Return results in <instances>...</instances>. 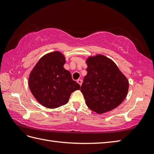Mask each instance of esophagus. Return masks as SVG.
<instances>
[{
	"label": "esophagus",
	"mask_w": 154,
	"mask_h": 154,
	"mask_svg": "<svg viewBox=\"0 0 154 154\" xmlns=\"http://www.w3.org/2000/svg\"><path fill=\"white\" fill-rule=\"evenodd\" d=\"M77 82L79 84V85L81 86V85H82V83H83V81L81 80V79H78L77 81Z\"/></svg>",
	"instance_id": "esophagus-1"
}]
</instances>
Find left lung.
<instances>
[{
	"label": "left lung",
	"mask_w": 154,
	"mask_h": 154,
	"mask_svg": "<svg viewBox=\"0 0 154 154\" xmlns=\"http://www.w3.org/2000/svg\"><path fill=\"white\" fill-rule=\"evenodd\" d=\"M87 74L81 91L87 106L98 114L109 112L122 103L128 90V81L116 65L102 55L87 61Z\"/></svg>",
	"instance_id": "8db88e82"
}]
</instances>
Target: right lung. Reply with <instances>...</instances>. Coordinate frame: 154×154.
<instances>
[{"label": "right lung", "instance_id": "obj_1", "mask_svg": "<svg viewBox=\"0 0 154 154\" xmlns=\"http://www.w3.org/2000/svg\"><path fill=\"white\" fill-rule=\"evenodd\" d=\"M65 58L55 51L42 57L29 77V87L32 94L42 105L55 109L66 104L71 94L80 89L71 74L65 69Z\"/></svg>", "mask_w": 154, "mask_h": 154}]
</instances>
